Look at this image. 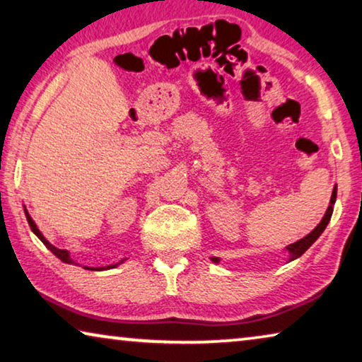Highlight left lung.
Here are the masks:
<instances>
[{"mask_svg": "<svg viewBox=\"0 0 362 362\" xmlns=\"http://www.w3.org/2000/svg\"><path fill=\"white\" fill-rule=\"evenodd\" d=\"M335 198H337V188H334L332 192V196H330V204L327 207L326 214H324V217L320 223H317L316 228L310 233V235H306L305 238H302V240L291 244V246H287V250H289V260H293V259H298L300 255H302L306 249H308L311 244H313L317 238L321 236V233L324 231V228H326L330 217H332V212H334V204H335ZM214 262H217V259H212Z\"/></svg>", "mask_w": 362, "mask_h": 362, "instance_id": "obj_1", "label": "left lung"}]
</instances>
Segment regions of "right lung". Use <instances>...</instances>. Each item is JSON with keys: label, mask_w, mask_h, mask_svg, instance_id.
I'll use <instances>...</instances> for the list:
<instances>
[{"label": "right lung", "mask_w": 362, "mask_h": 362, "mask_svg": "<svg viewBox=\"0 0 362 362\" xmlns=\"http://www.w3.org/2000/svg\"><path fill=\"white\" fill-rule=\"evenodd\" d=\"M25 216H27V220H28V225H30V228H32V231L35 233L36 236L40 238V240L42 241V244H45V246L51 250V252L57 257V259H60L62 262H65V263H73V260L70 259V255H69V252H66V250H64V249H57V247H54L51 243L49 241H46V238L41 235L40 233V230L36 228V225H35V222L32 220V217L28 216V212L25 211ZM113 267H116V265H110V267H107V268H113ZM86 268V267H84ZM86 269H105V268H86Z\"/></svg>", "instance_id": "right-lung-1"}]
</instances>
